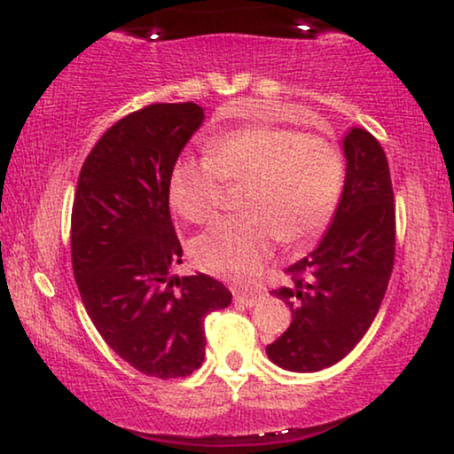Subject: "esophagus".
<instances>
[{
  "instance_id": "esophagus-1",
  "label": "esophagus",
  "mask_w": 454,
  "mask_h": 454,
  "mask_svg": "<svg viewBox=\"0 0 454 454\" xmlns=\"http://www.w3.org/2000/svg\"><path fill=\"white\" fill-rule=\"evenodd\" d=\"M235 301L244 303V306H256V303L262 300V291H246V289H235L233 291Z\"/></svg>"
}]
</instances>
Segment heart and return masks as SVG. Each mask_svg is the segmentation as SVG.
<instances>
[{
	"instance_id": "obj_1",
	"label": "heart",
	"mask_w": 454,
	"mask_h": 454,
	"mask_svg": "<svg viewBox=\"0 0 454 454\" xmlns=\"http://www.w3.org/2000/svg\"><path fill=\"white\" fill-rule=\"evenodd\" d=\"M343 177V154L334 142L295 129L246 128L210 140L200 160H179L169 177V200L184 219L204 223L219 213L225 182L246 184V215L198 235L192 254L202 270L247 281L278 239L306 244L325 231Z\"/></svg>"
}]
</instances>
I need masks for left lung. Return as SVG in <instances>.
<instances>
[{
  "instance_id": "obj_1",
  "label": "left lung",
  "mask_w": 454,
  "mask_h": 454,
  "mask_svg": "<svg viewBox=\"0 0 454 454\" xmlns=\"http://www.w3.org/2000/svg\"><path fill=\"white\" fill-rule=\"evenodd\" d=\"M345 188L331 227L314 252L291 264V283L272 295L291 325L266 345L272 364L318 372L356 347L376 318L395 264V194L380 142L362 128L343 138Z\"/></svg>"
}]
</instances>
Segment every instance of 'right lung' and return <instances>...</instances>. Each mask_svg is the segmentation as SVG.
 Here are the masks:
<instances>
[{
  "mask_svg": "<svg viewBox=\"0 0 454 454\" xmlns=\"http://www.w3.org/2000/svg\"><path fill=\"white\" fill-rule=\"evenodd\" d=\"M196 103H154L114 123L82 169L72 207V266L92 325L142 374L190 376L204 359V318L231 303L182 264L169 213V177L200 128Z\"/></svg>",
  "mask_w": 454,
  "mask_h": 454,
  "instance_id": "1",
  "label": "right lung"
}]
</instances>
